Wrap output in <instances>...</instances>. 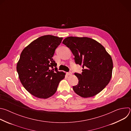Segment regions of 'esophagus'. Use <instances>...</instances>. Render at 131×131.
<instances>
[{
  "label": "esophagus",
  "mask_w": 131,
  "mask_h": 131,
  "mask_svg": "<svg viewBox=\"0 0 131 131\" xmlns=\"http://www.w3.org/2000/svg\"><path fill=\"white\" fill-rule=\"evenodd\" d=\"M67 75L70 76V75H71V74H72V73L71 72H67Z\"/></svg>",
  "instance_id": "34e87169"
}]
</instances>
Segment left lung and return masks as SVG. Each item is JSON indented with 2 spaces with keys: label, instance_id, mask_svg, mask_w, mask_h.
I'll return each instance as SVG.
<instances>
[{
  "label": "left lung",
  "instance_id": "8db88e82",
  "mask_svg": "<svg viewBox=\"0 0 131 131\" xmlns=\"http://www.w3.org/2000/svg\"><path fill=\"white\" fill-rule=\"evenodd\" d=\"M63 43L69 48L76 63L83 68L81 74L74 73L79 82L73 86L74 92L84 98L99 94L112 77L113 62L110 55L100 43L89 37H68Z\"/></svg>",
  "mask_w": 131,
  "mask_h": 131
}]
</instances>
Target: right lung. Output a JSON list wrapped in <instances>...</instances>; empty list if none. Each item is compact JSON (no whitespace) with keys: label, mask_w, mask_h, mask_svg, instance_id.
I'll return each mask as SVG.
<instances>
[{"label":"right lung","mask_w":131,"mask_h":131,"mask_svg":"<svg viewBox=\"0 0 131 131\" xmlns=\"http://www.w3.org/2000/svg\"><path fill=\"white\" fill-rule=\"evenodd\" d=\"M63 37L45 35L32 41L22 51L16 70L24 88L34 96L47 99L57 91L66 73L57 70L52 59ZM52 69H51V68Z\"/></svg>","instance_id":"add662e5"}]
</instances>
